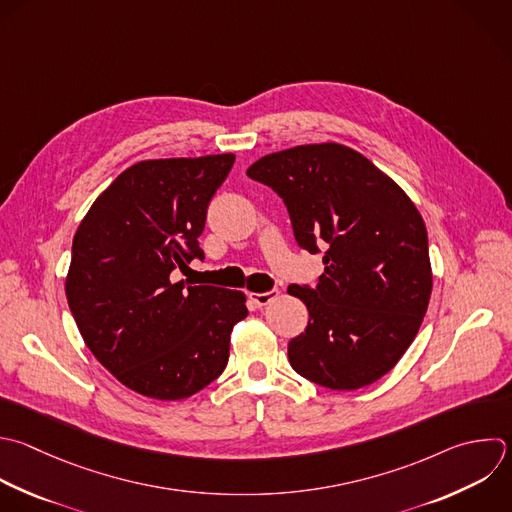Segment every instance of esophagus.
Wrapping results in <instances>:
<instances>
[{
  "label": "esophagus",
  "mask_w": 512,
  "mask_h": 512,
  "mask_svg": "<svg viewBox=\"0 0 512 512\" xmlns=\"http://www.w3.org/2000/svg\"><path fill=\"white\" fill-rule=\"evenodd\" d=\"M278 294H280L278 288H272V290H268V292H250V300H252L254 304H258V306H266V304H270Z\"/></svg>",
  "instance_id": "34e87169"
}]
</instances>
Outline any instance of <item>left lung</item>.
<instances>
[{
  "instance_id": "8db88e82",
  "label": "left lung",
  "mask_w": 512,
  "mask_h": 512,
  "mask_svg": "<svg viewBox=\"0 0 512 512\" xmlns=\"http://www.w3.org/2000/svg\"><path fill=\"white\" fill-rule=\"evenodd\" d=\"M286 204L300 248H324L316 288L290 284L308 308L288 342L292 368L330 390L390 372L428 308L426 226L406 192L356 150L326 142L274 152L248 168Z\"/></svg>"
}]
</instances>
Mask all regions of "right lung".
<instances>
[{"label": "right lung", "mask_w": 512, "mask_h": 512, "mask_svg": "<svg viewBox=\"0 0 512 512\" xmlns=\"http://www.w3.org/2000/svg\"><path fill=\"white\" fill-rule=\"evenodd\" d=\"M234 154L144 160L124 170L80 222L66 296L92 354L130 390L182 400L216 380L248 316L240 290L170 274L204 258L206 210Z\"/></svg>", "instance_id": "1"}]
</instances>
